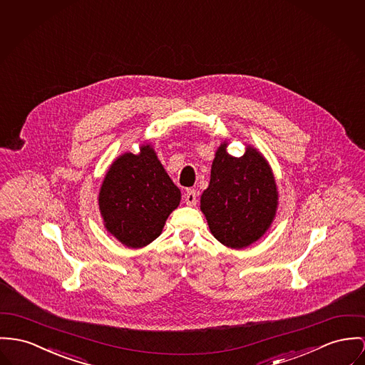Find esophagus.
Returning a JSON list of instances; mask_svg holds the SVG:
<instances>
[{"label":"esophagus","instance_id":"34e87169","mask_svg":"<svg viewBox=\"0 0 365 365\" xmlns=\"http://www.w3.org/2000/svg\"><path fill=\"white\" fill-rule=\"evenodd\" d=\"M197 197H198V192L197 190H187L186 192V195H185V201H186V204L187 205H190V207H193V205H196L197 204Z\"/></svg>","mask_w":365,"mask_h":365}]
</instances>
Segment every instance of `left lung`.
I'll use <instances>...</instances> for the list:
<instances>
[{"label": "left lung", "mask_w": 365, "mask_h": 365, "mask_svg": "<svg viewBox=\"0 0 365 365\" xmlns=\"http://www.w3.org/2000/svg\"><path fill=\"white\" fill-rule=\"evenodd\" d=\"M224 141L215 153L208 187L200 208L211 233L226 247L245 249L257 242L272 224L278 190L272 169L254 147L236 158Z\"/></svg>", "instance_id": "left-lung-1"}]
</instances>
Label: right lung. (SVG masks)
Wrapping results in <instances>:
<instances>
[{
  "label": "right lung",
  "instance_id": "1",
  "mask_svg": "<svg viewBox=\"0 0 365 365\" xmlns=\"http://www.w3.org/2000/svg\"><path fill=\"white\" fill-rule=\"evenodd\" d=\"M179 202L180 190L150 144L141 145L138 155L125 153L118 157L98 195L107 230L132 249L155 240Z\"/></svg>",
  "mask_w": 365,
  "mask_h": 365
}]
</instances>
